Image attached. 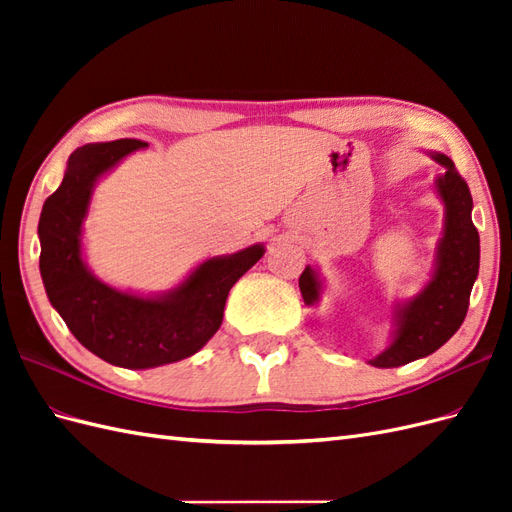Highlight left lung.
Listing matches in <instances>:
<instances>
[{"mask_svg": "<svg viewBox=\"0 0 512 512\" xmlns=\"http://www.w3.org/2000/svg\"><path fill=\"white\" fill-rule=\"evenodd\" d=\"M431 158L446 168L438 179V192L446 205L438 269L425 290L399 312L395 342L371 361L376 367H399L436 352L457 333L468 314L480 262L478 230L472 224V194L451 158L442 153H433ZM299 288L307 305L318 301L320 284L309 267L299 277Z\"/></svg>", "mask_w": 512, "mask_h": 512, "instance_id": "8db88e82", "label": "left lung"}]
</instances>
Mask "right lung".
<instances>
[{"instance_id":"1","label":"right lung","mask_w":512,"mask_h":512,"mask_svg":"<svg viewBox=\"0 0 512 512\" xmlns=\"http://www.w3.org/2000/svg\"><path fill=\"white\" fill-rule=\"evenodd\" d=\"M136 138L76 149L59 188L42 207L40 273L49 301L72 335L106 363L147 369L203 348L220 329L230 288L265 254L260 245L203 262L175 292L141 299L98 282L81 258V224L91 185L130 151Z\"/></svg>"}]
</instances>
